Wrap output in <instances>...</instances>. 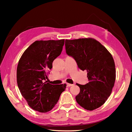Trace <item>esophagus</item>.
<instances>
[{"label": "esophagus", "instance_id": "1", "mask_svg": "<svg viewBox=\"0 0 132 132\" xmlns=\"http://www.w3.org/2000/svg\"><path fill=\"white\" fill-rule=\"evenodd\" d=\"M73 84H69V83H67V86L68 87H69V86H73Z\"/></svg>", "mask_w": 132, "mask_h": 132}]
</instances>
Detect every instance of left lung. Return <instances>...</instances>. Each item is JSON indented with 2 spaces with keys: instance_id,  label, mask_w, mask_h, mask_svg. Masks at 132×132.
<instances>
[{
  "instance_id": "8db88e82",
  "label": "left lung",
  "mask_w": 132,
  "mask_h": 132,
  "mask_svg": "<svg viewBox=\"0 0 132 132\" xmlns=\"http://www.w3.org/2000/svg\"><path fill=\"white\" fill-rule=\"evenodd\" d=\"M66 53L74 58L79 68L86 70L89 82L77 84L80 93L75 97L84 109L93 111L105 103L116 80L113 58L106 48L92 38L65 39Z\"/></svg>"
}]
</instances>
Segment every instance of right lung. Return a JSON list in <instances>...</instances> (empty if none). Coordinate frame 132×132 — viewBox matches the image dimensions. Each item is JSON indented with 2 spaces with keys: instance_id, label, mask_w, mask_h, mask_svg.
<instances>
[{
  "instance_id": "obj_1",
  "label": "right lung",
  "mask_w": 132,
  "mask_h": 132,
  "mask_svg": "<svg viewBox=\"0 0 132 132\" xmlns=\"http://www.w3.org/2000/svg\"><path fill=\"white\" fill-rule=\"evenodd\" d=\"M64 44V39L36 41L19 59L16 73L19 90L31 109L39 112L52 109L66 88V84L52 85L45 81Z\"/></svg>"
}]
</instances>
